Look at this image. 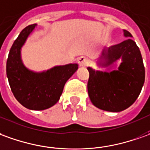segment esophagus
<instances>
[{
  "instance_id": "34e87169",
  "label": "esophagus",
  "mask_w": 150,
  "mask_h": 150,
  "mask_svg": "<svg viewBox=\"0 0 150 150\" xmlns=\"http://www.w3.org/2000/svg\"><path fill=\"white\" fill-rule=\"evenodd\" d=\"M78 63L79 67H86L88 64V59L85 57H79L78 58Z\"/></svg>"
}]
</instances>
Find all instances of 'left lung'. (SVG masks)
Returning <instances> with one entry per match:
<instances>
[{
    "label": "left lung",
    "mask_w": 150,
    "mask_h": 150,
    "mask_svg": "<svg viewBox=\"0 0 150 150\" xmlns=\"http://www.w3.org/2000/svg\"><path fill=\"white\" fill-rule=\"evenodd\" d=\"M127 38L117 45L105 48L97 58L98 67L110 69L119 61L117 70L103 71L88 67V92L92 103L102 110L120 112L131 106L139 97L144 83V67L141 51L129 31Z\"/></svg>",
    "instance_id": "left-lung-1"
}]
</instances>
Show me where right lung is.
Wrapping results in <instances>:
<instances>
[{
  "instance_id": "add662e5",
  "label": "right lung",
  "mask_w": 150,
  "mask_h": 150,
  "mask_svg": "<svg viewBox=\"0 0 150 150\" xmlns=\"http://www.w3.org/2000/svg\"><path fill=\"white\" fill-rule=\"evenodd\" d=\"M36 27L37 24H32L25 28L14 40L6 62V75L11 91L21 105L31 110H44L59 100L65 83L79 66H55L43 71L28 69L22 60L21 50Z\"/></svg>"
}]
</instances>
